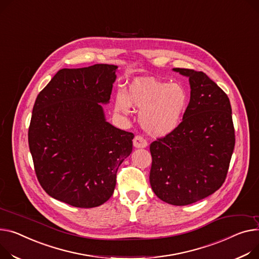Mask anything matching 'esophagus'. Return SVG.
<instances>
[{"label":"esophagus","mask_w":259,"mask_h":259,"mask_svg":"<svg viewBox=\"0 0 259 259\" xmlns=\"http://www.w3.org/2000/svg\"><path fill=\"white\" fill-rule=\"evenodd\" d=\"M133 146L135 148H146L148 143L142 135H136L133 140Z\"/></svg>","instance_id":"obj_1"}]
</instances>
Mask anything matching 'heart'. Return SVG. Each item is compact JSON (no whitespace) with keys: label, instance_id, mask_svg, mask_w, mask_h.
Returning a JSON list of instances; mask_svg holds the SVG:
<instances>
[{"label":"heart","instance_id":"heart-1","mask_svg":"<svg viewBox=\"0 0 259 259\" xmlns=\"http://www.w3.org/2000/svg\"><path fill=\"white\" fill-rule=\"evenodd\" d=\"M187 105L186 91L180 84L154 78L135 79L125 93L114 98L117 112L127 114L131 106L141 109L140 122L150 134L163 136L175 130Z\"/></svg>","mask_w":259,"mask_h":259}]
</instances>
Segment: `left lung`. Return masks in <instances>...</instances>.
I'll list each match as a JSON object with an SVG mask.
<instances>
[{
    "instance_id": "8db88e82",
    "label": "left lung",
    "mask_w": 259,
    "mask_h": 259,
    "mask_svg": "<svg viewBox=\"0 0 259 259\" xmlns=\"http://www.w3.org/2000/svg\"><path fill=\"white\" fill-rule=\"evenodd\" d=\"M173 70L188 77L191 100L178 127L150 145V183L163 202L184 206L223 185L235 134L229 98L218 84L203 72Z\"/></svg>"
}]
</instances>
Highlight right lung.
Segmentation results:
<instances>
[{"mask_svg":"<svg viewBox=\"0 0 259 259\" xmlns=\"http://www.w3.org/2000/svg\"><path fill=\"white\" fill-rule=\"evenodd\" d=\"M117 66L62 68L38 94L28 131L36 177L46 193L92 208L113 194L118 166L132 152L133 133L106 122Z\"/></svg>","mask_w":259,"mask_h":259,"instance_id":"right-lung-1","label":"right lung"}]
</instances>
